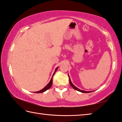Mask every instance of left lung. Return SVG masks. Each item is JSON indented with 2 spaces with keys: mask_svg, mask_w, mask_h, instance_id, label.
I'll return each mask as SVG.
<instances>
[{
  "mask_svg": "<svg viewBox=\"0 0 122 122\" xmlns=\"http://www.w3.org/2000/svg\"><path fill=\"white\" fill-rule=\"evenodd\" d=\"M69 82H70V85H71V86L72 87V88H74V89H76V91H79V92H80L87 93H90V92H92V91H90V92H87V91H85L80 90V89H79V88H78L77 87H76V86H74V85H73V84H72V82H71V80H70V76H69Z\"/></svg>",
  "mask_w": 122,
  "mask_h": 122,
  "instance_id": "8db88e82",
  "label": "left lung"
}]
</instances>
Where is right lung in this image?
I'll use <instances>...</instances> for the list:
<instances>
[{"label":"right lung","mask_w":122,"mask_h":122,"mask_svg":"<svg viewBox=\"0 0 122 122\" xmlns=\"http://www.w3.org/2000/svg\"><path fill=\"white\" fill-rule=\"evenodd\" d=\"M58 69V67H57L56 69V70H55V72H54V73H53V76H52V78H51V80H50V81L49 82V84L46 85V86L44 87V88H43L42 90H41V91H38V92H35V93H43V92H45V91H46V90H48V89H49V88H50V87H51V86H52V78H53V76H54V74H55V73H56V71H57V70Z\"/></svg>","instance_id":"add662e5"}]
</instances>
